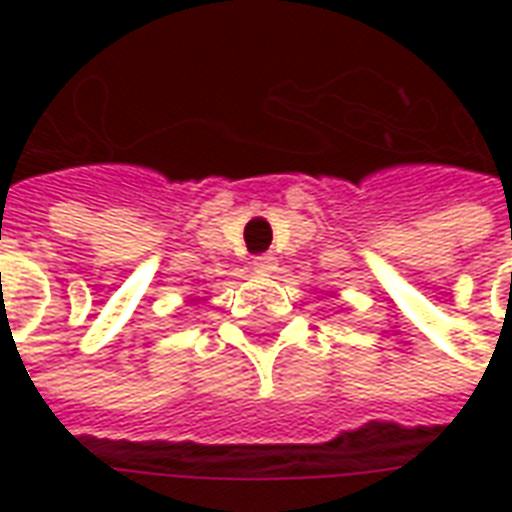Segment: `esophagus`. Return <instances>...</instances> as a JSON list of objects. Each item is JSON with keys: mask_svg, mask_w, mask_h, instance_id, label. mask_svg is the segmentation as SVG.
<instances>
[{"mask_svg": "<svg viewBox=\"0 0 512 512\" xmlns=\"http://www.w3.org/2000/svg\"><path fill=\"white\" fill-rule=\"evenodd\" d=\"M252 266H255V271L257 274H274V271H277V257L274 255H260V257H255V263H252Z\"/></svg>", "mask_w": 512, "mask_h": 512, "instance_id": "34e87169", "label": "esophagus"}]
</instances>
